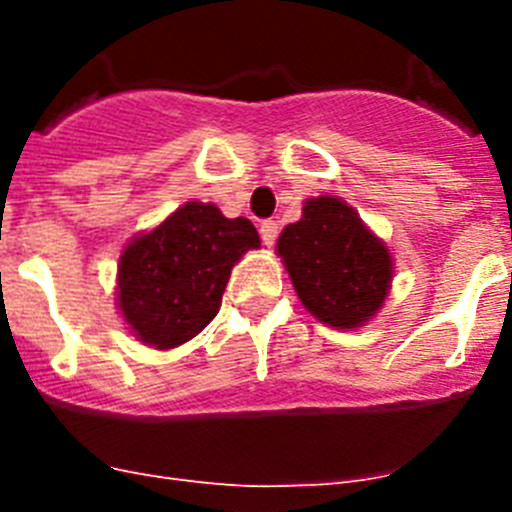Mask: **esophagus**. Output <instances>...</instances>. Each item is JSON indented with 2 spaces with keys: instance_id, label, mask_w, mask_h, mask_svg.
<instances>
[{
  "instance_id": "esophagus-1",
  "label": "esophagus",
  "mask_w": 512,
  "mask_h": 512,
  "mask_svg": "<svg viewBox=\"0 0 512 512\" xmlns=\"http://www.w3.org/2000/svg\"><path fill=\"white\" fill-rule=\"evenodd\" d=\"M261 233V241H264V246H274V241H277L279 235V225L274 223V220H264L259 228Z\"/></svg>"
}]
</instances>
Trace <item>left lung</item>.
Segmentation results:
<instances>
[{
  "label": "left lung",
  "instance_id": "left-lung-1",
  "mask_svg": "<svg viewBox=\"0 0 512 512\" xmlns=\"http://www.w3.org/2000/svg\"><path fill=\"white\" fill-rule=\"evenodd\" d=\"M277 251L302 305L333 328H359L387 297L390 251L336 197L305 202L302 220L282 230Z\"/></svg>",
  "mask_w": 512,
  "mask_h": 512
}]
</instances>
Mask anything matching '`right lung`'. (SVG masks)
<instances>
[{"label": "right lung", "mask_w": 512, "mask_h": 512, "mask_svg": "<svg viewBox=\"0 0 512 512\" xmlns=\"http://www.w3.org/2000/svg\"><path fill=\"white\" fill-rule=\"evenodd\" d=\"M259 243L246 217L228 220L215 205L187 202L122 251V318L148 346H182L215 318L230 269Z\"/></svg>", "instance_id": "1"}]
</instances>
